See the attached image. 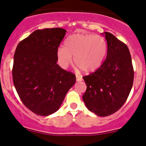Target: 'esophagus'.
I'll list each match as a JSON object with an SVG mask.
<instances>
[{
	"label": "esophagus",
	"mask_w": 146,
	"mask_h": 146,
	"mask_svg": "<svg viewBox=\"0 0 146 146\" xmlns=\"http://www.w3.org/2000/svg\"><path fill=\"white\" fill-rule=\"evenodd\" d=\"M76 81L77 82L82 81V76H80V75H76Z\"/></svg>",
	"instance_id": "obj_1"
}]
</instances>
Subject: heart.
Wrapping results in <instances>:
<instances>
[{"label":"heart","mask_w":146,"mask_h":146,"mask_svg":"<svg viewBox=\"0 0 146 146\" xmlns=\"http://www.w3.org/2000/svg\"><path fill=\"white\" fill-rule=\"evenodd\" d=\"M107 53V43L99 35L73 33L66 38L64 47L57 50V59L60 66L67 68L73 62L86 73L97 70L104 60Z\"/></svg>","instance_id":"heart-1"}]
</instances>
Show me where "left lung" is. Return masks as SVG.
I'll return each mask as SVG.
<instances>
[{"instance_id":"obj_1","label":"left lung","mask_w":146,"mask_h":146,"mask_svg":"<svg viewBox=\"0 0 146 146\" xmlns=\"http://www.w3.org/2000/svg\"><path fill=\"white\" fill-rule=\"evenodd\" d=\"M108 50L105 61L94 73L84 76L87 88L82 99L90 111L100 117L115 113L124 104L134 80L131 56L126 44L104 32Z\"/></svg>"}]
</instances>
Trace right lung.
I'll use <instances>...</instances> for the list:
<instances>
[{
  "instance_id": "add662e5",
  "label": "right lung",
  "mask_w": 146,
  "mask_h": 146,
  "mask_svg": "<svg viewBox=\"0 0 146 146\" xmlns=\"http://www.w3.org/2000/svg\"><path fill=\"white\" fill-rule=\"evenodd\" d=\"M66 32L62 28L36 30L15 51L14 86L25 106L38 115L56 112L76 81L75 74L57 64V50Z\"/></svg>"
}]
</instances>
